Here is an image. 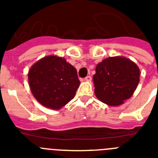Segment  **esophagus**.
<instances>
[{
	"label": "esophagus",
	"mask_w": 158,
	"mask_h": 158,
	"mask_svg": "<svg viewBox=\"0 0 158 158\" xmlns=\"http://www.w3.org/2000/svg\"><path fill=\"white\" fill-rule=\"evenodd\" d=\"M85 80L86 81H91L92 77L91 76H87L85 78Z\"/></svg>",
	"instance_id": "1"
}]
</instances>
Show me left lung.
<instances>
[{"label":"left lung","mask_w":158,"mask_h":158,"mask_svg":"<svg viewBox=\"0 0 158 158\" xmlns=\"http://www.w3.org/2000/svg\"><path fill=\"white\" fill-rule=\"evenodd\" d=\"M140 69L131 60L109 57L96 65L93 75L95 95L109 106H118L135 93L139 83Z\"/></svg>","instance_id":"8db88e82"}]
</instances>
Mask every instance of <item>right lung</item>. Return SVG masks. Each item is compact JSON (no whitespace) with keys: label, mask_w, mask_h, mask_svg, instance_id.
<instances>
[{"label":"right lung","mask_w":158,"mask_h":158,"mask_svg":"<svg viewBox=\"0 0 158 158\" xmlns=\"http://www.w3.org/2000/svg\"><path fill=\"white\" fill-rule=\"evenodd\" d=\"M28 83L35 98L54 110L73 99L81 84L74 67L65 58L54 55L44 57L31 67Z\"/></svg>","instance_id":"obj_1"}]
</instances>
